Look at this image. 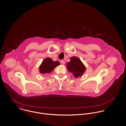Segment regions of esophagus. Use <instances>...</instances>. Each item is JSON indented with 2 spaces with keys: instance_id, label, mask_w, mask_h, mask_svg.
Returning a JSON list of instances; mask_svg holds the SVG:
<instances>
[{
  "instance_id": "esophagus-1",
  "label": "esophagus",
  "mask_w": 126,
  "mask_h": 126,
  "mask_svg": "<svg viewBox=\"0 0 126 126\" xmlns=\"http://www.w3.org/2000/svg\"><path fill=\"white\" fill-rule=\"evenodd\" d=\"M61 63H62V64H63V65H64V64H65V62H64V61H63V60H62L61 62Z\"/></svg>"
}]
</instances>
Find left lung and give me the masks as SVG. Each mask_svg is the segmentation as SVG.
I'll return each mask as SVG.
<instances>
[{
  "mask_svg": "<svg viewBox=\"0 0 126 126\" xmlns=\"http://www.w3.org/2000/svg\"><path fill=\"white\" fill-rule=\"evenodd\" d=\"M67 68L68 71L71 72L74 77L78 78L82 75L86 70L81 60L75 57L70 58V62L67 63Z\"/></svg>",
  "mask_w": 126,
  "mask_h": 126,
  "instance_id": "1",
  "label": "left lung"
}]
</instances>
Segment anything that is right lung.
I'll list each match as a JSON object with an SVG mask.
<instances>
[{
  "label": "right lung",
  "instance_id": "obj_1",
  "mask_svg": "<svg viewBox=\"0 0 126 126\" xmlns=\"http://www.w3.org/2000/svg\"><path fill=\"white\" fill-rule=\"evenodd\" d=\"M60 63L58 61L54 62L50 58L45 59L39 67L40 72L42 74L51 72L56 66L59 65Z\"/></svg>",
  "mask_w": 126,
  "mask_h": 126
}]
</instances>
